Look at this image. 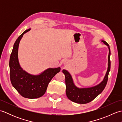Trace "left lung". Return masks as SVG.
Masks as SVG:
<instances>
[{"instance_id":"obj_1","label":"left lung","mask_w":122,"mask_h":122,"mask_svg":"<svg viewBox=\"0 0 122 122\" xmlns=\"http://www.w3.org/2000/svg\"><path fill=\"white\" fill-rule=\"evenodd\" d=\"M104 44L108 46L109 49V54L108 56V68L103 81L97 86L89 88H79L75 86L73 80L70 74L66 70H63L62 72L65 75L66 94L70 100L79 104H86L91 102L97 97L100 93L102 92L107 84L108 73L111 69L110 55L111 51L108 44L105 41H102Z\"/></svg>"}]
</instances>
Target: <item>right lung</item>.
<instances>
[{"label":"right lung","instance_id":"right-lung-1","mask_svg":"<svg viewBox=\"0 0 122 122\" xmlns=\"http://www.w3.org/2000/svg\"><path fill=\"white\" fill-rule=\"evenodd\" d=\"M30 30H25L14 43L10 56V77L12 86L22 97L28 98H37L44 95L49 83L61 69L60 67L49 68L38 76H32L23 70L18 61V46L23 35Z\"/></svg>","mask_w":122,"mask_h":122}]
</instances>
